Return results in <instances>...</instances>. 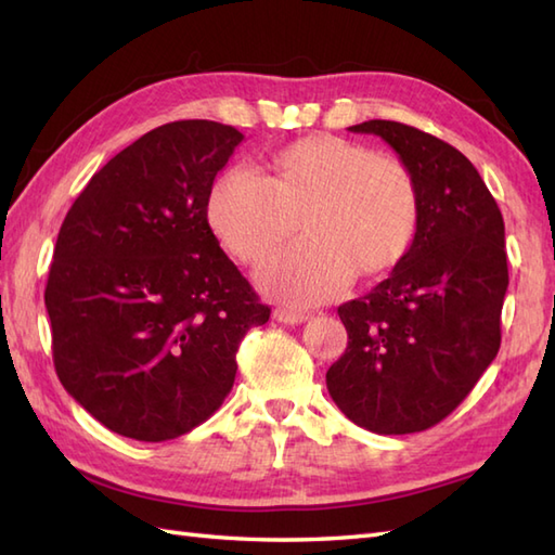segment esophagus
I'll use <instances>...</instances> for the list:
<instances>
[{
	"instance_id": "34e87169",
	"label": "esophagus",
	"mask_w": 555,
	"mask_h": 555,
	"mask_svg": "<svg viewBox=\"0 0 555 555\" xmlns=\"http://www.w3.org/2000/svg\"><path fill=\"white\" fill-rule=\"evenodd\" d=\"M274 320H276V322H284V324H302V322L310 320V314L293 312V310H288V308H276V310H274Z\"/></svg>"
}]
</instances>
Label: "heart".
I'll use <instances>...</instances> for the list:
<instances>
[{
	"mask_svg": "<svg viewBox=\"0 0 555 555\" xmlns=\"http://www.w3.org/2000/svg\"><path fill=\"white\" fill-rule=\"evenodd\" d=\"M207 219L219 243L259 274L269 296L291 305L332 298L350 276L376 281L405 262L420 231V193L405 164L350 140L317 133L281 147L259 179L231 169L215 181Z\"/></svg>",
	"mask_w": 555,
	"mask_h": 555,
	"instance_id": "b5f03b06",
	"label": "heart"
}]
</instances>
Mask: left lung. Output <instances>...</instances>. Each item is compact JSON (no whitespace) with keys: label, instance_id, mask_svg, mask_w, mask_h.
<instances>
[{"label":"left lung","instance_id":"obj_1","mask_svg":"<svg viewBox=\"0 0 555 555\" xmlns=\"http://www.w3.org/2000/svg\"><path fill=\"white\" fill-rule=\"evenodd\" d=\"M420 193L408 259L338 317L348 348L326 372L340 412L374 434H412L463 403L501 348L508 291L505 227L496 199L463 152L417 128L372 119Z\"/></svg>","mask_w":555,"mask_h":555}]
</instances>
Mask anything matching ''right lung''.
I'll return each instance as SVG.
<instances>
[{"mask_svg":"<svg viewBox=\"0 0 555 555\" xmlns=\"http://www.w3.org/2000/svg\"><path fill=\"white\" fill-rule=\"evenodd\" d=\"M241 143L217 121L164 124L92 176L59 231L44 288L56 376L128 439L205 422L231 391L243 336L269 322L207 221Z\"/></svg>","mask_w":555,"mask_h":555,"instance_id":"add662e5","label":"right lung"}]
</instances>
